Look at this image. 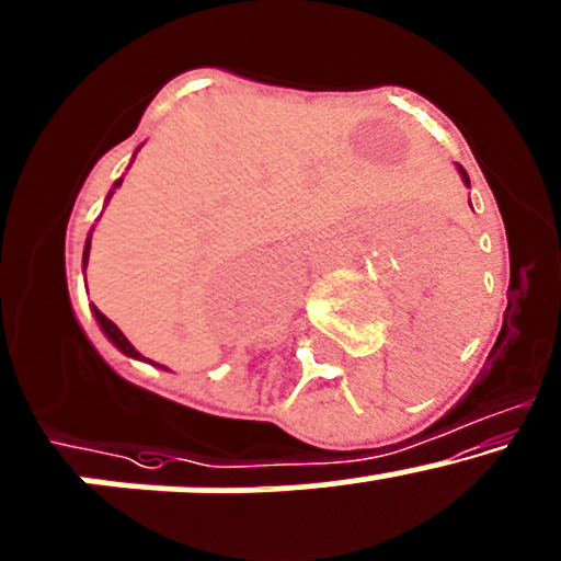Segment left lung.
<instances>
[{
  "mask_svg": "<svg viewBox=\"0 0 561 561\" xmlns=\"http://www.w3.org/2000/svg\"><path fill=\"white\" fill-rule=\"evenodd\" d=\"M457 172H459V176H462L465 187H470V176H468V172H465V169H462V167H457Z\"/></svg>",
  "mask_w": 561,
  "mask_h": 561,
  "instance_id": "obj_1",
  "label": "left lung"
}]
</instances>
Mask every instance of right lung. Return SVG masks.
<instances>
[{
	"label": "right lung",
	"mask_w": 561,
	"mask_h": 561,
	"mask_svg": "<svg viewBox=\"0 0 561 561\" xmlns=\"http://www.w3.org/2000/svg\"><path fill=\"white\" fill-rule=\"evenodd\" d=\"M121 182H123V180H117L115 185H112V191H110L107 202H110V198H112V193H115V187H121ZM88 255H91V233H88V239H85V250H82V268H88ZM91 311H93V317H96V322H99V328H102V333L107 335V339H110V344L115 346V350L121 352V355H126V357H131V359H145V357L139 355L137 350H134V344H131V341H128L126 335L121 333V328H117L115 322L107 320V317H104L102 311L96 309V306H91ZM158 368H161V365H158ZM163 370H167V368H163Z\"/></svg>",
	"instance_id": "1"
}]
</instances>
